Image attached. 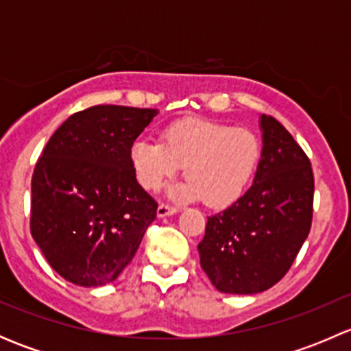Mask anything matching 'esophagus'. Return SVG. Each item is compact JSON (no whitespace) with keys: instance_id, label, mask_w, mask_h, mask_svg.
I'll return each mask as SVG.
<instances>
[{"instance_id":"1","label":"esophagus","mask_w":351,"mask_h":351,"mask_svg":"<svg viewBox=\"0 0 351 351\" xmlns=\"http://www.w3.org/2000/svg\"><path fill=\"white\" fill-rule=\"evenodd\" d=\"M176 212H178V207H171V205L159 204L158 217H168V215H175Z\"/></svg>"}]
</instances>
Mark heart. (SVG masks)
Returning a JSON list of instances; mask_svg holds the SVG:
<instances>
[{"label": "heart", "mask_w": 351, "mask_h": 351, "mask_svg": "<svg viewBox=\"0 0 351 351\" xmlns=\"http://www.w3.org/2000/svg\"><path fill=\"white\" fill-rule=\"evenodd\" d=\"M261 158V144L250 129L204 119L173 122L161 143L139 139L130 147L137 180L158 190L183 166L186 182L169 190L173 198H198L207 207H226L243 195Z\"/></svg>", "instance_id": "heart-1"}]
</instances>
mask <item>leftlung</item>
I'll return each instance as SVG.
<instances>
[{"label":"left lung","instance_id":"obj_1","mask_svg":"<svg viewBox=\"0 0 351 351\" xmlns=\"http://www.w3.org/2000/svg\"><path fill=\"white\" fill-rule=\"evenodd\" d=\"M261 159L253 185L207 217L200 267L219 292H263L292 267L313 222L309 158L274 117H260Z\"/></svg>","mask_w":351,"mask_h":351}]
</instances>
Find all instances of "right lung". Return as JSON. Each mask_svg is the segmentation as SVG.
Instances as JSON below:
<instances>
[{
	"label": "right lung",
	"mask_w": 351,
	"mask_h": 351,
	"mask_svg": "<svg viewBox=\"0 0 351 351\" xmlns=\"http://www.w3.org/2000/svg\"><path fill=\"white\" fill-rule=\"evenodd\" d=\"M154 108L97 105L49 139L32 176L30 231L67 282L101 287L132 261L158 204L137 183L130 147Z\"/></svg>",
	"instance_id": "1"
}]
</instances>
